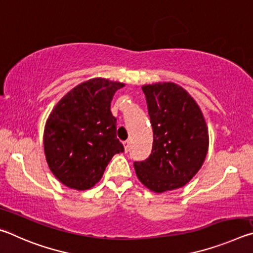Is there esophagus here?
<instances>
[{
    "label": "esophagus",
    "instance_id": "1",
    "mask_svg": "<svg viewBox=\"0 0 253 253\" xmlns=\"http://www.w3.org/2000/svg\"><path fill=\"white\" fill-rule=\"evenodd\" d=\"M124 144V147H125V152L127 153L128 151H129V146H130V142L129 140H125V142L123 143Z\"/></svg>",
    "mask_w": 253,
    "mask_h": 253
}]
</instances>
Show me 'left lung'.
I'll return each instance as SVG.
<instances>
[{"label":"left lung","instance_id":"obj_1","mask_svg":"<svg viewBox=\"0 0 253 253\" xmlns=\"http://www.w3.org/2000/svg\"><path fill=\"white\" fill-rule=\"evenodd\" d=\"M153 128L152 153L134 163L137 177L156 193L185 185L199 172L209 132L195 100L173 83L143 85Z\"/></svg>","mask_w":253,"mask_h":253}]
</instances>
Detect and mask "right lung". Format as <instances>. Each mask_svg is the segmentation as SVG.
<instances>
[{"mask_svg":"<svg viewBox=\"0 0 253 253\" xmlns=\"http://www.w3.org/2000/svg\"><path fill=\"white\" fill-rule=\"evenodd\" d=\"M124 84L90 79L58 102L46 121L43 144L51 172L66 186L88 190L115 154L123 153L110 104Z\"/></svg>","mask_w":253,"mask_h":253,"instance_id":"obj_1","label":"right lung"}]
</instances>
